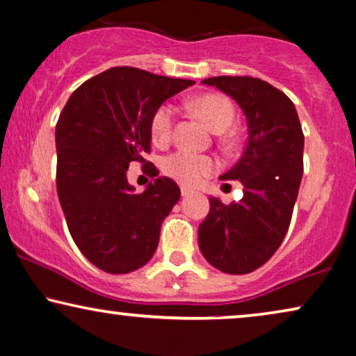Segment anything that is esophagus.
<instances>
[{
    "instance_id": "obj_1",
    "label": "esophagus",
    "mask_w": 356,
    "mask_h": 356,
    "mask_svg": "<svg viewBox=\"0 0 356 356\" xmlns=\"http://www.w3.org/2000/svg\"><path fill=\"white\" fill-rule=\"evenodd\" d=\"M180 193H182V197H188L190 193H193V190L190 187H185V185H182V187H180Z\"/></svg>"
}]
</instances>
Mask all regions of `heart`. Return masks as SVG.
Here are the masks:
<instances>
[{
    "label": "heart",
    "instance_id": "heart-1",
    "mask_svg": "<svg viewBox=\"0 0 356 356\" xmlns=\"http://www.w3.org/2000/svg\"><path fill=\"white\" fill-rule=\"evenodd\" d=\"M190 108L202 121L214 132H224L234 122L235 111L232 103L218 93H207L195 97ZM174 127V109L168 104L159 106L153 113L149 130L156 143H166L171 138ZM163 172L180 184L197 185L203 177L216 171L218 164L207 154H195L190 152H174L168 154L161 163Z\"/></svg>",
    "mask_w": 356,
    "mask_h": 356
}]
</instances>
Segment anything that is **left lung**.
<instances>
[{
    "mask_svg": "<svg viewBox=\"0 0 356 356\" xmlns=\"http://www.w3.org/2000/svg\"><path fill=\"white\" fill-rule=\"evenodd\" d=\"M232 97L247 118L248 142L222 180H240L243 198H209L198 229L203 257L219 271L248 274L276 253L287 234L303 174L305 137L292 99L254 77L202 80Z\"/></svg>",
    "mask_w": 356,
    "mask_h": 356,
    "instance_id": "8db88e82",
    "label": "left lung"
}]
</instances>
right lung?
Segmentation results:
<instances>
[{"label": "right lung", "instance_id": "1", "mask_svg": "<svg viewBox=\"0 0 356 356\" xmlns=\"http://www.w3.org/2000/svg\"><path fill=\"white\" fill-rule=\"evenodd\" d=\"M137 67H113L71 95L56 124V187L74 242L109 274H127L156 252L164 218L180 198L179 185L156 177L135 194L127 182L132 161L152 149V116L168 98L193 85Z\"/></svg>", "mask_w": 356, "mask_h": 356}]
</instances>
